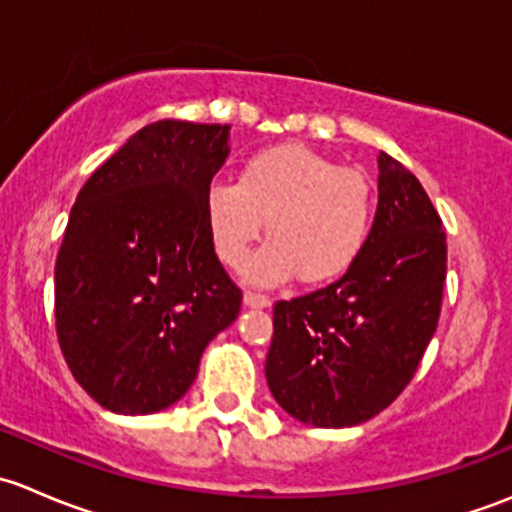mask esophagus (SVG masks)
<instances>
[{"label":"esophagus","mask_w":512,"mask_h":512,"mask_svg":"<svg viewBox=\"0 0 512 512\" xmlns=\"http://www.w3.org/2000/svg\"><path fill=\"white\" fill-rule=\"evenodd\" d=\"M245 304L252 309H265V307H270L272 299L267 297V294H260V292H245Z\"/></svg>","instance_id":"obj_1"}]
</instances>
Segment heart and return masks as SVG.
<instances>
[{
  "mask_svg": "<svg viewBox=\"0 0 512 512\" xmlns=\"http://www.w3.org/2000/svg\"><path fill=\"white\" fill-rule=\"evenodd\" d=\"M205 225L220 260L240 270L267 220L270 245L245 267L255 285L297 275L324 285L347 275L359 260L371 225V188L359 170L342 168L297 143L252 153L235 183L205 190Z\"/></svg>",
  "mask_w": 512,
  "mask_h": 512,
  "instance_id": "1",
  "label": "heart"
}]
</instances>
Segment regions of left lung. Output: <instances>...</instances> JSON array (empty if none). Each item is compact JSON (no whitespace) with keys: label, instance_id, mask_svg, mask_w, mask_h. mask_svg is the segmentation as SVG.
Masks as SVG:
<instances>
[{"label":"left lung","instance_id":"left-lung-1","mask_svg":"<svg viewBox=\"0 0 512 512\" xmlns=\"http://www.w3.org/2000/svg\"><path fill=\"white\" fill-rule=\"evenodd\" d=\"M446 232L409 168L379 153V205L359 260L329 287L275 304L265 376L317 428L364 423L414 379L436 332Z\"/></svg>","mask_w":512,"mask_h":512}]
</instances>
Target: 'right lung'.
<instances>
[{"instance_id":"1","label":"right lung","mask_w":512,"mask_h":512,"mask_svg":"<svg viewBox=\"0 0 512 512\" xmlns=\"http://www.w3.org/2000/svg\"><path fill=\"white\" fill-rule=\"evenodd\" d=\"M227 131L151 123L98 165L71 208L54 270L56 337L81 389L113 414L173 406L240 314L203 213Z\"/></svg>"}]
</instances>
